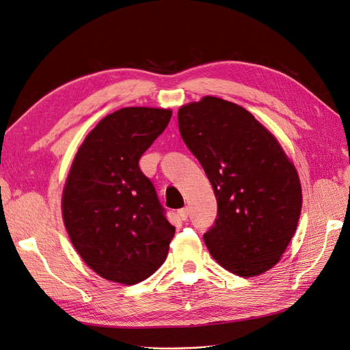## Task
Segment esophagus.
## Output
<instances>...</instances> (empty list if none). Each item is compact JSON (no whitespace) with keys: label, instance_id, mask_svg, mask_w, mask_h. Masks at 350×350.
I'll list each match as a JSON object with an SVG mask.
<instances>
[{"label":"esophagus","instance_id":"esophagus-1","mask_svg":"<svg viewBox=\"0 0 350 350\" xmlns=\"http://www.w3.org/2000/svg\"><path fill=\"white\" fill-rule=\"evenodd\" d=\"M178 216H179V219L187 220V217H188V207H184L181 210H178Z\"/></svg>","mask_w":350,"mask_h":350}]
</instances>
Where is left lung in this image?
<instances>
[{
  "mask_svg": "<svg viewBox=\"0 0 350 350\" xmlns=\"http://www.w3.org/2000/svg\"><path fill=\"white\" fill-rule=\"evenodd\" d=\"M179 133L217 200L204 242L221 267L254 278L280 261L298 226L302 188L283 147L251 112L204 96L178 111Z\"/></svg>",
  "mask_w": 350,
  "mask_h": 350,
  "instance_id": "obj_1",
  "label": "left lung"
}]
</instances>
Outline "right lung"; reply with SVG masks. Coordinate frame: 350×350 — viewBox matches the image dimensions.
Returning <instances> with one entry per match:
<instances>
[{
    "instance_id": "right-lung-1",
    "label": "right lung",
    "mask_w": 350,
    "mask_h": 350,
    "mask_svg": "<svg viewBox=\"0 0 350 350\" xmlns=\"http://www.w3.org/2000/svg\"><path fill=\"white\" fill-rule=\"evenodd\" d=\"M171 116L163 108L115 111L86 135L72 159L62 220L81 260L103 279L140 283L166 260L175 228L139 159Z\"/></svg>"
}]
</instances>
